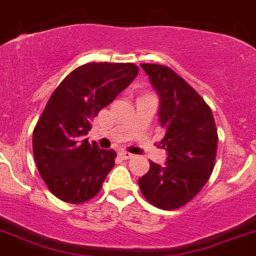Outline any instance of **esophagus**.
Wrapping results in <instances>:
<instances>
[{
	"instance_id": "1",
	"label": "esophagus",
	"mask_w": 256,
	"mask_h": 256,
	"mask_svg": "<svg viewBox=\"0 0 256 256\" xmlns=\"http://www.w3.org/2000/svg\"><path fill=\"white\" fill-rule=\"evenodd\" d=\"M120 156L122 158H134V154L128 152V151L122 150V151H120Z\"/></svg>"
}]
</instances>
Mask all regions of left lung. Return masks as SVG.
I'll use <instances>...</instances> for the list:
<instances>
[{
  "instance_id": "obj_1",
  "label": "left lung",
  "mask_w": 256,
  "mask_h": 256,
  "mask_svg": "<svg viewBox=\"0 0 256 256\" xmlns=\"http://www.w3.org/2000/svg\"><path fill=\"white\" fill-rule=\"evenodd\" d=\"M160 96L158 118L165 136L158 145L168 151L164 166L150 161L138 186L145 199L162 210H174L194 199L215 166L218 130L204 98L175 71L141 64Z\"/></svg>"
}]
</instances>
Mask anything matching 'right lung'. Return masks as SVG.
<instances>
[{"label": "right lung", "mask_w": 256, "mask_h": 256, "mask_svg": "<svg viewBox=\"0 0 256 256\" xmlns=\"http://www.w3.org/2000/svg\"><path fill=\"white\" fill-rule=\"evenodd\" d=\"M134 64L90 62L68 74L52 92L32 134L34 162L52 194L70 204L95 198L116 152L85 140L91 121L138 76Z\"/></svg>", "instance_id": "add662e5"}]
</instances>
